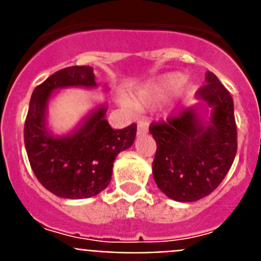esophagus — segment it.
Returning <instances> with one entry per match:
<instances>
[{"label":"esophagus","mask_w":261,"mask_h":261,"mask_svg":"<svg viewBox=\"0 0 261 261\" xmlns=\"http://www.w3.org/2000/svg\"><path fill=\"white\" fill-rule=\"evenodd\" d=\"M147 130H149L147 124L144 121H140L137 125V135H145V133H147Z\"/></svg>","instance_id":"esophagus-1"}]
</instances>
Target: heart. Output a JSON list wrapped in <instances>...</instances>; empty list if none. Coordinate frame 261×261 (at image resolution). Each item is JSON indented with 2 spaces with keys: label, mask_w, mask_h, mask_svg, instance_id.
<instances>
[{
  "label": "heart",
  "mask_w": 261,
  "mask_h": 261,
  "mask_svg": "<svg viewBox=\"0 0 261 261\" xmlns=\"http://www.w3.org/2000/svg\"><path fill=\"white\" fill-rule=\"evenodd\" d=\"M184 81H186V77L181 73H167V74L161 75L156 80L151 81L150 84L138 90L133 99V103L138 108H146L158 105L174 95L177 90L183 86ZM123 105L128 108L132 107L126 100H123Z\"/></svg>",
  "instance_id": "b5f03b06"
}]
</instances>
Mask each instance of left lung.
<instances>
[{"label":"left lung","instance_id":"1","mask_svg":"<svg viewBox=\"0 0 261 261\" xmlns=\"http://www.w3.org/2000/svg\"><path fill=\"white\" fill-rule=\"evenodd\" d=\"M205 81L206 85L196 91L199 105L150 125L156 142L154 180L175 201L192 202L213 192L237 154L231 95L211 71ZM209 107L211 115L205 120L202 112Z\"/></svg>","mask_w":261,"mask_h":261}]
</instances>
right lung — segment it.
I'll list each match as a JSON object with an SVG mask.
<instances>
[{"label": "right lung", "mask_w": 261, "mask_h": 261, "mask_svg": "<svg viewBox=\"0 0 261 261\" xmlns=\"http://www.w3.org/2000/svg\"><path fill=\"white\" fill-rule=\"evenodd\" d=\"M64 87L95 89L91 66H69L36 86L24 123V145L32 171L53 195L62 199H89L110 184L115 158L135 142L137 125L112 129L100 106L66 136H53L47 126L52 94Z\"/></svg>", "instance_id": "add662e5"}]
</instances>
